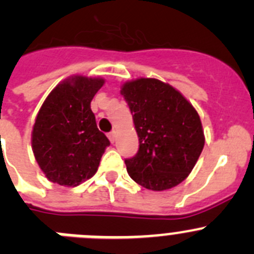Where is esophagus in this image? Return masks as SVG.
Returning a JSON list of instances; mask_svg holds the SVG:
<instances>
[{"label":"esophagus","mask_w":254,"mask_h":254,"mask_svg":"<svg viewBox=\"0 0 254 254\" xmlns=\"http://www.w3.org/2000/svg\"><path fill=\"white\" fill-rule=\"evenodd\" d=\"M109 140L111 141V143H115V140H116V132L115 131H111V132H109Z\"/></svg>","instance_id":"esophagus-1"}]
</instances>
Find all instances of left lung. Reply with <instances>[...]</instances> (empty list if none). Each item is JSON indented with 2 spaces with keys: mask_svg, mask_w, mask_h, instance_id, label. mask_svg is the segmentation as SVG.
<instances>
[{
  "mask_svg": "<svg viewBox=\"0 0 254 254\" xmlns=\"http://www.w3.org/2000/svg\"><path fill=\"white\" fill-rule=\"evenodd\" d=\"M132 114L139 150L125 159L132 181L151 190H165L186 179L204 146L202 123L181 92L156 79L123 85Z\"/></svg>",
  "mask_w": 254,
  "mask_h": 254,
  "instance_id": "left-lung-1",
  "label": "left lung"
}]
</instances>
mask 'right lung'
<instances>
[{"label":"right lung","mask_w":254,"mask_h":254,"mask_svg":"<svg viewBox=\"0 0 254 254\" xmlns=\"http://www.w3.org/2000/svg\"><path fill=\"white\" fill-rule=\"evenodd\" d=\"M103 85L100 77H70L42 104L32 130V150L52 183L76 187L98 170L110 141L96 127L90 104Z\"/></svg>","instance_id":"add662e5"}]
</instances>
